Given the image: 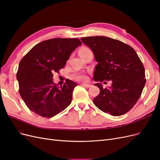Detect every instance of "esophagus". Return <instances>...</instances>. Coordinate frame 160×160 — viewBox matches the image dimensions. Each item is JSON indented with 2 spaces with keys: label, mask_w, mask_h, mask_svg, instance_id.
Here are the masks:
<instances>
[{
  "label": "esophagus",
  "mask_w": 160,
  "mask_h": 160,
  "mask_svg": "<svg viewBox=\"0 0 160 160\" xmlns=\"http://www.w3.org/2000/svg\"><path fill=\"white\" fill-rule=\"evenodd\" d=\"M81 85L85 87V88H91V85H90V84H86V83H83V84H81Z\"/></svg>",
  "instance_id": "obj_1"
}]
</instances>
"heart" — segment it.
Returning a JSON list of instances; mask_svg holds the SVG:
<instances>
[{
    "label": "heart",
    "instance_id": "obj_1",
    "mask_svg": "<svg viewBox=\"0 0 160 160\" xmlns=\"http://www.w3.org/2000/svg\"><path fill=\"white\" fill-rule=\"evenodd\" d=\"M89 50L90 49H88V48L83 47V48H81V49L79 51V53L82 52L88 51H89ZM74 78L77 79V80H79V81H85L87 79H88V77H87L84 74H77V75H74Z\"/></svg>",
    "mask_w": 160,
    "mask_h": 160
}]
</instances>
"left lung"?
<instances>
[{"label":"left lung","mask_w":160,"mask_h":160,"mask_svg":"<svg viewBox=\"0 0 160 160\" xmlns=\"http://www.w3.org/2000/svg\"><path fill=\"white\" fill-rule=\"evenodd\" d=\"M81 40L93 51L98 62L93 80L111 82L109 89L95 84L100 93L93 99L94 104L113 116L126 113L137 103L146 82L144 67L136 52L125 43L107 37H88Z\"/></svg>","instance_id":"1"}]
</instances>
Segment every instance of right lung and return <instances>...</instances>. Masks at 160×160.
Here are the masks:
<instances>
[{
    "label": "right lung",
    "mask_w": 160,
    "mask_h": 160,
    "mask_svg": "<svg viewBox=\"0 0 160 160\" xmlns=\"http://www.w3.org/2000/svg\"><path fill=\"white\" fill-rule=\"evenodd\" d=\"M78 38H51L38 43L21 60L17 72L19 93L31 111L43 118H52L71 104L77 84L67 79L62 87L53 83L76 48Z\"/></svg>",
    "instance_id": "1"
}]
</instances>
